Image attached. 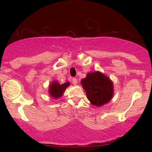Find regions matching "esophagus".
<instances>
[{"label":"esophagus","instance_id":"1","mask_svg":"<svg viewBox=\"0 0 152 152\" xmlns=\"http://www.w3.org/2000/svg\"><path fill=\"white\" fill-rule=\"evenodd\" d=\"M72 83H73V84H74V85L77 84V79H76V78H72Z\"/></svg>","mask_w":152,"mask_h":152}]
</instances>
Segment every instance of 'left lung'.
Wrapping results in <instances>:
<instances>
[{
  "instance_id": "8db88e82",
  "label": "left lung",
  "mask_w": 152,
  "mask_h": 152,
  "mask_svg": "<svg viewBox=\"0 0 152 152\" xmlns=\"http://www.w3.org/2000/svg\"><path fill=\"white\" fill-rule=\"evenodd\" d=\"M86 91L87 99L92 105L100 107L108 104L114 96V83L110 78L100 71L87 74L81 81Z\"/></svg>"
}]
</instances>
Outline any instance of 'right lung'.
<instances>
[{
	"mask_svg": "<svg viewBox=\"0 0 152 152\" xmlns=\"http://www.w3.org/2000/svg\"><path fill=\"white\" fill-rule=\"evenodd\" d=\"M70 85V82L67 81L65 83L60 84L57 81H53L49 85L48 88V94L53 99H57L61 97L64 95V91L67 87Z\"/></svg>",
	"mask_w": 152,
	"mask_h": 152,
	"instance_id": "obj_1",
	"label": "right lung"
}]
</instances>
